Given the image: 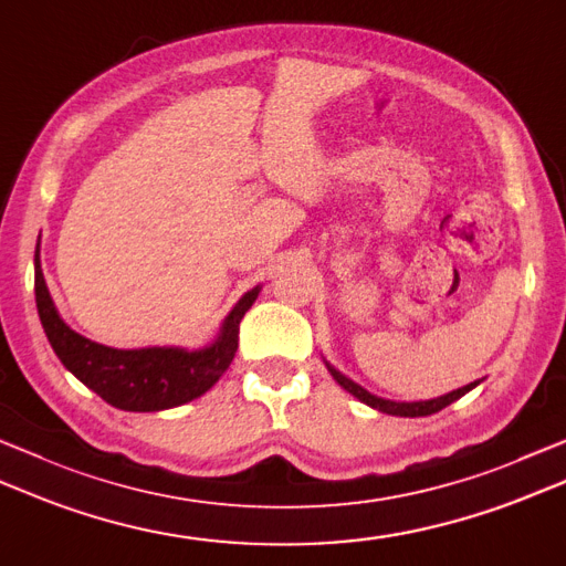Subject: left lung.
Returning <instances> with one entry per match:
<instances>
[{"label":"left lung","instance_id":"1","mask_svg":"<svg viewBox=\"0 0 566 566\" xmlns=\"http://www.w3.org/2000/svg\"><path fill=\"white\" fill-rule=\"evenodd\" d=\"M324 363H326L328 373L334 375V380L343 387V390L350 392L353 397H358V400H360V402H365L368 407L378 409V412L392 415V417H427V415H434V412H439V409H444V407H449L451 402H457L459 397H463L467 392H471L475 385H481V380H475V382H471V385H463V387H459V390H451V392H447V395L434 397V400L395 402V400H385V397H378V395H370L368 390H365V387H360L358 382H353V380H350V378H346V375H343L340 370H336L334 365H331L328 360H324Z\"/></svg>","mask_w":566,"mask_h":566}]
</instances>
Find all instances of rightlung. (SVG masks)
I'll return each instance as SVG.
<instances>
[{
  "label": "right lung",
  "mask_w": 566,
  "mask_h": 566,
  "mask_svg": "<svg viewBox=\"0 0 566 566\" xmlns=\"http://www.w3.org/2000/svg\"><path fill=\"white\" fill-rule=\"evenodd\" d=\"M33 272L39 318L53 353L85 387L125 412H161L206 395L235 358L240 321L262 290L258 284L242 294L220 324L218 336L203 348L151 346L125 350L95 343L65 324L43 280L39 245L33 254Z\"/></svg>",
  "instance_id": "1"
}]
</instances>
